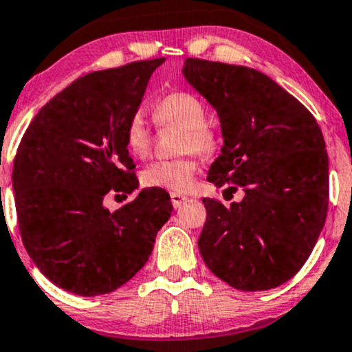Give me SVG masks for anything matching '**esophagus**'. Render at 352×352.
Here are the masks:
<instances>
[{"label":"esophagus","mask_w":352,"mask_h":352,"mask_svg":"<svg viewBox=\"0 0 352 352\" xmlns=\"http://www.w3.org/2000/svg\"><path fill=\"white\" fill-rule=\"evenodd\" d=\"M170 200H172L173 207L179 208L184 202H187V197L182 195V194H177V192H172V194H170Z\"/></svg>","instance_id":"1"}]
</instances>
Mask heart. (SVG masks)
<instances>
[{"label": "heart", "mask_w": 352, "mask_h": 352, "mask_svg": "<svg viewBox=\"0 0 352 352\" xmlns=\"http://www.w3.org/2000/svg\"><path fill=\"white\" fill-rule=\"evenodd\" d=\"M153 120L158 126L180 129L177 150L182 155L152 162L142 172L145 187L185 192L194 182L200 155H214L220 146V132L207 117V108L199 96L177 90L162 96L152 107ZM125 145L133 157L144 158L152 148V132L144 111L137 110L125 125ZM186 153L184 154L183 152Z\"/></svg>", "instance_id": "b5f03b06"}]
</instances>
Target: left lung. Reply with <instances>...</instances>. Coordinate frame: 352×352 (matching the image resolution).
<instances>
[{
	"label": "left lung",
	"mask_w": 352,
	"mask_h": 352,
	"mask_svg": "<svg viewBox=\"0 0 352 352\" xmlns=\"http://www.w3.org/2000/svg\"><path fill=\"white\" fill-rule=\"evenodd\" d=\"M184 75L222 126V153L207 179L245 192L230 207L202 200L204 262L239 291L287 283L311 256L329 206V160L318 122L254 68L187 58Z\"/></svg>",
	"instance_id": "obj_1"
}]
</instances>
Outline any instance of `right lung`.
<instances>
[{
	"mask_svg": "<svg viewBox=\"0 0 352 352\" xmlns=\"http://www.w3.org/2000/svg\"><path fill=\"white\" fill-rule=\"evenodd\" d=\"M165 58L88 73L34 115L13 167L19 234L36 267L65 291L100 296L148 261L173 207L164 188H144L110 212L108 192L138 188L125 125Z\"/></svg>",
	"mask_w": 352,
	"mask_h": 352,
	"instance_id": "obj_1",
	"label": "right lung"
}]
</instances>
